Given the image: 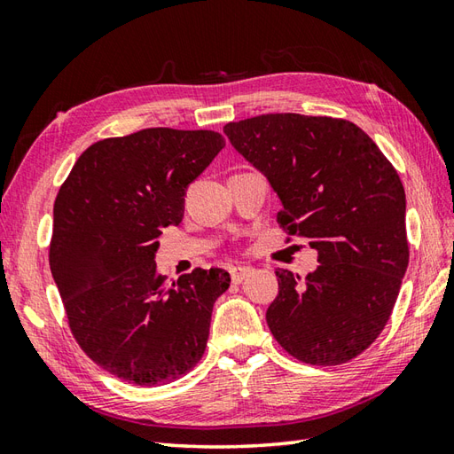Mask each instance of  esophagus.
<instances>
[{
    "mask_svg": "<svg viewBox=\"0 0 454 454\" xmlns=\"http://www.w3.org/2000/svg\"><path fill=\"white\" fill-rule=\"evenodd\" d=\"M254 273L252 267H234L232 271H230V275H232V281L234 283H242L246 277H249Z\"/></svg>",
    "mask_w": 454,
    "mask_h": 454,
    "instance_id": "34e87169",
    "label": "esophagus"
}]
</instances>
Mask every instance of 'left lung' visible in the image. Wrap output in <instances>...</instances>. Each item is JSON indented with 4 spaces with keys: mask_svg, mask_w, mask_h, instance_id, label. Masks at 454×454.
Returning a JSON list of instances; mask_svg holds the SVG:
<instances>
[{
    "mask_svg": "<svg viewBox=\"0 0 454 454\" xmlns=\"http://www.w3.org/2000/svg\"><path fill=\"white\" fill-rule=\"evenodd\" d=\"M224 134L281 199L278 224L320 262L306 278L278 269L269 330L302 363L351 361L387 325L410 262L398 171L343 119L271 113L228 122Z\"/></svg>",
    "mask_w": 454,
    "mask_h": 454,
    "instance_id": "1",
    "label": "left lung"
}]
</instances>
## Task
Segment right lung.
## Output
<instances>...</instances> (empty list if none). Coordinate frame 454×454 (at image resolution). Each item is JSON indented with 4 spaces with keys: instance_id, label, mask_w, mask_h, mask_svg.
Wrapping results in <instances>:
<instances>
[{
    "instance_id": "add662e5",
    "label": "right lung",
    "mask_w": 454,
    "mask_h": 454,
    "mask_svg": "<svg viewBox=\"0 0 454 454\" xmlns=\"http://www.w3.org/2000/svg\"><path fill=\"white\" fill-rule=\"evenodd\" d=\"M226 146L215 130L144 129L91 144L54 200L51 271L67 324L103 371L138 387L181 379L205 353L224 269L171 285L158 238L177 226L185 191Z\"/></svg>"
}]
</instances>
